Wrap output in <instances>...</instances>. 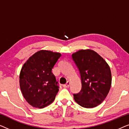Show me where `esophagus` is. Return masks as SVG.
Returning <instances> with one entry per match:
<instances>
[{"label":"esophagus","mask_w":129,"mask_h":129,"mask_svg":"<svg viewBox=\"0 0 129 129\" xmlns=\"http://www.w3.org/2000/svg\"><path fill=\"white\" fill-rule=\"evenodd\" d=\"M70 82H69V81H68L67 82V83L65 84H64L63 86L64 87V88H67V87H69L70 86Z\"/></svg>","instance_id":"34e87169"}]
</instances>
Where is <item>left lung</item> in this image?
<instances>
[{
  "label": "left lung",
  "mask_w": 129,
  "mask_h": 129,
  "mask_svg": "<svg viewBox=\"0 0 129 129\" xmlns=\"http://www.w3.org/2000/svg\"><path fill=\"white\" fill-rule=\"evenodd\" d=\"M72 56L80 72L82 81V89L79 93L73 94L74 99L85 108L98 106L110 91V66L103 57L91 49L79 50Z\"/></svg>",
  "instance_id": "left-lung-1"
}]
</instances>
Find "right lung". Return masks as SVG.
Segmentation results:
<instances>
[{"label":"right lung","mask_w":129,"mask_h":129,"mask_svg":"<svg viewBox=\"0 0 129 129\" xmlns=\"http://www.w3.org/2000/svg\"><path fill=\"white\" fill-rule=\"evenodd\" d=\"M61 56L60 53L41 50L23 65L19 75L20 88L32 107L42 109L54 101L59 89L52 70Z\"/></svg>","instance_id":"obj_1"}]
</instances>
